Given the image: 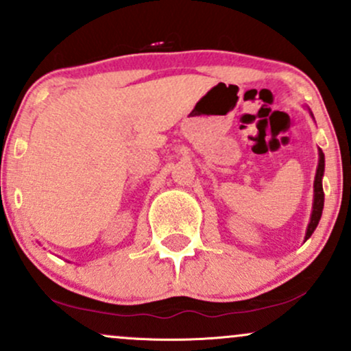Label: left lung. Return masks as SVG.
I'll return each mask as SVG.
<instances>
[{
	"mask_svg": "<svg viewBox=\"0 0 351 351\" xmlns=\"http://www.w3.org/2000/svg\"><path fill=\"white\" fill-rule=\"evenodd\" d=\"M325 170V156L324 152L318 150V167L315 173V181H313V206H312V216H310V223L307 226V232H305V239L312 236L318 226V221L322 217V211H324V188H322V178H324Z\"/></svg>",
	"mask_w": 351,
	"mask_h": 351,
	"instance_id": "8db88e82",
	"label": "left lung"
}]
</instances>
